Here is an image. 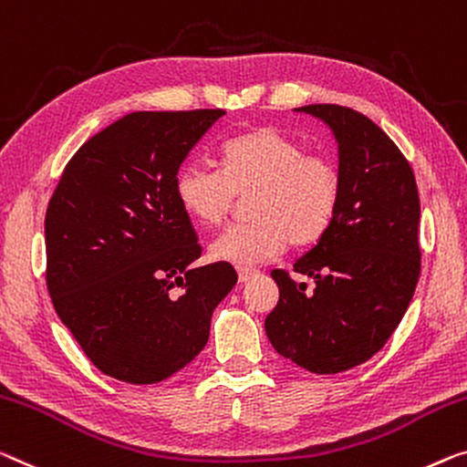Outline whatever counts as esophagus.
<instances>
[{"label":"esophagus","instance_id":"esophagus-1","mask_svg":"<svg viewBox=\"0 0 467 467\" xmlns=\"http://www.w3.org/2000/svg\"><path fill=\"white\" fill-rule=\"evenodd\" d=\"M255 275H257V273H255V270H252V268H239V281H241V283H247L249 278L255 276Z\"/></svg>","mask_w":467,"mask_h":467}]
</instances>
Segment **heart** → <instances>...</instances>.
Masks as SVG:
<instances>
[{
  "label": "heart",
  "instance_id": "b5f03b06",
  "mask_svg": "<svg viewBox=\"0 0 467 467\" xmlns=\"http://www.w3.org/2000/svg\"><path fill=\"white\" fill-rule=\"evenodd\" d=\"M342 182L329 159L306 155L275 128H255L222 146V170L205 161L180 167L176 197L199 224L215 226L247 199V224L228 226L210 245L213 260L249 268L317 243L336 218Z\"/></svg>",
  "mask_w": 467,
  "mask_h": 467
}]
</instances>
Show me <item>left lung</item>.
Segmentation results:
<instances>
[{"instance_id": "obj_1", "label": "left lung", "mask_w": 467, "mask_h": 467, "mask_svg": "<svg viewBox=\"0 0 467 467\" xmlns=\"http://www.w3.org/2000/svg\"><path fill=\"white\" fill-rule=\"evenodd\" d=\"M329 125L337 142L339 205L329 231L294 264L315 291L273 270L278 304L266 336L281 357L331 375L367 363L392 336L420 278V194L388 134L337 104L296 109Z\"/></svg>"}]
</instances>
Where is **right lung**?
Returning <instances> with one entry per match:
<instances>
[{"label":"right lung","mask_w":467,"mask_h":467,"mask_svg":"<svg viewBox=\"0 0 467 467\" xmlns=\"http://www.w3.org/2000/svg\"><path fill=\"white\" fill-rule=\"evenodd\" d=\"M222 109L138 110L67 163L46 212L56 315L104 375L157 384L210 339L236 285L228 262L192 268L197 233L176 197L180 165Z\"/></svg>","instance_id":"obj_1"}]
</instances>
